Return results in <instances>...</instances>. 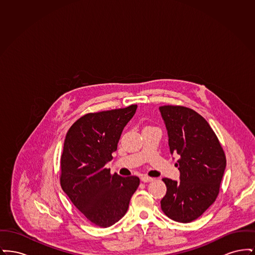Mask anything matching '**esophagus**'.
Listing matches in <instances>:
<instances>
[{
  "label": "esophagus",
  "instance_id": "obj_1",
  "mask_svg": "<svg viewBox=\"0 0 255 255\" xmlns=\"http://www.w3.org/2000/svg\"><path fill=\"white\" fill-rule=\"evenodd\" d=\"M140 180H141V182H152L154 179H153V178H150V177H147V176H142V177L140 178Z\"/></svg>",
  "mask_w": 255,
  "mask_h": 255
}]
</instances>
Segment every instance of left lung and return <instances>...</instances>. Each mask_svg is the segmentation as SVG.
Here are the masks:
<instances>
[{
	"instance_id": "8db88e82",
	"label": "left lung",
	"mask_w": 255,
	"mask_h": 255,
	"mask_svg": "<svg viewBox=\"0 0 255 255\" xmlns=\"http://www.w3.org/2000/svg\"><path fill=\"white\" fill-rule=\"evenodd\" d=\"M170 153L181 158L176 163L180 181L164 178L167 191L160 201L170 219L190 223L211 206L219 194L226 169V156L218 137L206 120L183 106H160Z\"/></svg>"
}]
</instances>
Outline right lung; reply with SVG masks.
Here are the masks:
<instances>
[{"label":"right lung","instance_id":"right-lung-1","mask_svg":"<svg viewBox=\"0 0 255 255\" xmlns=\"http://www.w3.org/2000/svg\"><path fill=\"white\" fill-rule=\"evenodd\" d=\"M136 107L87 114L66 134L61 156L62 189L86 218L101 228L113 226L125 215L139 185L136 176L111 175L105 168Z\"/></svg>","mask_w":255,"mask_h":255}]
</instances>
